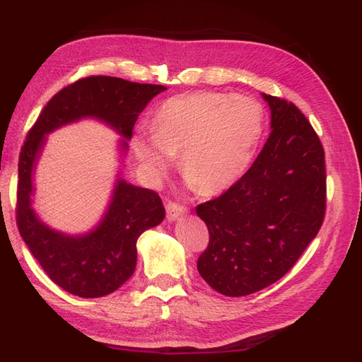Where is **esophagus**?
Returning <instances> with one entry per match:
<instances>
[{
    "label": "esophagus",
    "mask_w": 362,
    "mask_h": 362,
    "mask_svg": "<svg viewBox=\"0 0 362 362\" xmlns=\"http://www.w3.org/2000/svg\"><path fill=\"white\" fill-rule=\"evenodd\" d=\"M184 213H185V206H182L181 204L173 202V201L168 202V205H166V217H168L169 222L175 221V218H178Z\"/></svg>",
    "instance_id": "obj_1"
}]
</instances>
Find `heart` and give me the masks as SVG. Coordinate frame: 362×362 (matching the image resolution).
Instances as JSON below:
<instances>
[{
  "label": "heart",
  "mask_w": 362,
  "mask_h": 362,
  "mask_svg": "<svg viewBox=\"0 0 362 362\" xmlns=\"http://www.w3.org/2000/svg\"><path fill=\"white\" fill-rule=\"evenodd\" d=\"M154 131L131 146L149 177L160 180L180 156L184 180L202 194H217L250 168L264 133V108L249 96L199 92L169 98L156 112Z\"/></svg>",
  "instance_id": "b5f03b06"
}]
</instances>
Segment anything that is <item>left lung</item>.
Wrapping results in <instances>:
<instances>
[{"mask_svg":"<svg viewBox=\"0 0 362 362\" xmlns=\"http://www.w3.org/2000/svg\"><path fill=\"white\" fill-rule=\"evenodd\" d=\"M272 133L249 170L196 206L208 228L198 258L205 282L231 298L279 281L319 233L326 213L325 149L291 101L266 95Z\"/></svg>","mask_w":362,"mask_h":362,"instance_id":"1","label":"left lung"}]
</instances>
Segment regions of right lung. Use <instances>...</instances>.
<instances>
[{
  "instance_id": "right-lung-1",
  "label": "right lung",
  "mask_w": 362,
  "mask_h": 362,
  "mask_svg": "<svg viewBox=\"0 0 362 362\" xmlns=\"http://www.w3.org/2000/svg\"><path fill=\"white\" fill-rule=\"evenodd\" d=\"M163 90L166 87L160 84L86 76L54 95L28 131L18 164L16 223L33 257L64 291L89 299L122 286L136 269L139 235L163 221L164 205L157 192L119 180L104 221L95 231L81 237L52 231L39 221L30 204L31 172L45 134L72 120L95 116L129 139L139 113Z\"/></svg>"
}]
</instances>
